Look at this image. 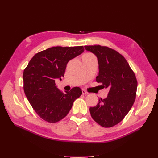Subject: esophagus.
I'll return each instance as SVG.
<instances>
[{
  "label": "esophagus",
  "mask_w": 158,
  "mask_h": 158,
  "mask_svg": "<svg viewBox=\"0 0 158 158\" xmlns=\"http://www.w3.org/2000/svg\"><path fill=\"white\" fill-rule=\"evenodd\" d=\"M82 94L83 95H88V94H89V93L88 92H87L85 90H84V89H82Z\"/></svg>",
  "instance_id": "34e87169"
}]
</instances>
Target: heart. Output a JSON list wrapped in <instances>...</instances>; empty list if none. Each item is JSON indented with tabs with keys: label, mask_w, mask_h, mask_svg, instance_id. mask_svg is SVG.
<instances>
[{
	"label": "heart",
	"mask_w": 158,
	"mask_h": 158,
	"mask_svg": "<svg viewBox=\"0 0 158 158\" xmlns=\"http://www.w3.org/2000/svg\"><path fill=\"white\" fill-rule=\"evenodd\" d=\"M92 56H94V55H93L92 54H91V53H85V54H84V55H82V58H85V57Z\"/></svg>",
	"instance_id": "1"
}]
</instances>
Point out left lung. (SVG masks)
Wrapping results in <instances>:
<instances>
[{"instance_id":"left-lung-1","label":"left lung","mask_w":158,"mask_h":158,"mask_svg":"<svg viewBox=\"0 0 158 158\" xmlns=\"http://www.w3.org/2000/svg\"><path fill=\"white\" fill-rule=\"evenodd\" d=\"M97 56L99 74L96 82L109 88L106 99L102 98L90 107L91 116L103 127L117 125L125 118L135 101L137 80L128 62L117 51L106 46H84Z\"/></svg>"}]
</instances>
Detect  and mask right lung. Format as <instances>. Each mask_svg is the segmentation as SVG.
Returning <instances> with one entry per match:
<instances>
[{
    "label": "right lung",
    "instance_id": "1",
    "mask_svg": "<svg viewBox=\"0 0 158 158\" xmlns=\"http://www.w3.org/2000/svg\"><path fill=\"white\" fill-rule=\"evenodd\" d=\"M83 46L53 47L37 52L23 70V90L36 113L49 123L64 118L76 99L82 95L78 87L64 93L56 88L55 79L64 76L69 61L82 53Z\"/></svg>",
    "mask_w": 158,
    "mask_h": 158
}]
</instances>
